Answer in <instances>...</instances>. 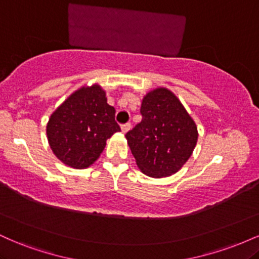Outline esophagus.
Returning a JSON list of instances; mask_svg holds the SVG:
<instances>
[{
    "label": "esophagus",
    "mask_w": 259,
    "mask_h": 259,
    "mask_svg": "<svg viewBox=\"0 0 259 259\" xmlns=\"http://www.w3.org/2000/svg\"><path fill=\"white\" fill-rule=\"evenodd\" d=\"M130 127H132V124L130 123H126V124H123V125H121V133L123 134H125V133H127L130 130Z\"/></svg>",
    "instance_id": "1"
}]
</instances>
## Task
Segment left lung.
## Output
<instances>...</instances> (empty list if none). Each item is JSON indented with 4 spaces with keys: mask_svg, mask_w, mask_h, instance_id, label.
<instances>
[{
    "mask_svg": "<svg viewBox=\"0 0 259 259\" xmlns=\"http://www.w3.org/2000/svg\"><path fill=\"white\" fill-rule=\"evenodd\" d=\"M142 120L126 133L140 170L151 178L180 170L197 144V126L185 107L167 88H157L142 99Z\"/></svg>",
    "mask_w": 259,
    "mask_h": 259,
    "instance_id": "left-lung-1",
    "label": "left lung"
}]
</instances>
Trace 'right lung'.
<instances>
[{"mask_svg": "<svg viewBox=\"0 0 259 259\" xmlns=\"http://www.w3.org/2000/svg\"><path fill=\"white\" fill-rule=\"evenodd\" d=\"M118 132L114 107L107 103L106 91L99 84L74 91L52 113L46 126L52 152L75 169H85L96 162L107 140Z\"/></svg>", "mask_w": 259, "mask_h": 259, "instance_id": "right-lung-1", "label": "right lung"}]
</instances>
